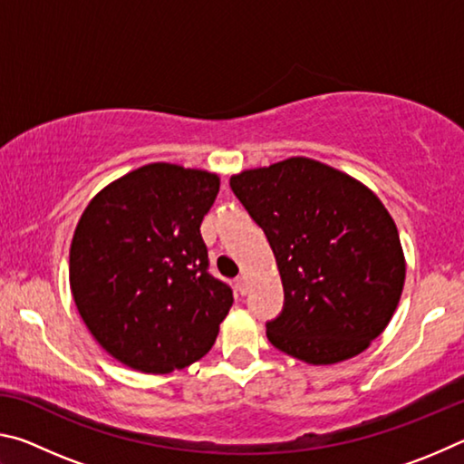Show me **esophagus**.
I'll return each instance as SVG.
<instances>
[{
    "mask_svg": "<svg viewBox=\"0 0 464 464\" xmlns=\"http://www.w3.org/2000/svg\"><path fill=\"white\" fill-rule=\"evenodd\" d=\"M235 288H237L239 295H247L249 293V280L246 276H239L235 280Z\"/></svg>",
    "mask_w": 464,
    "mask_h": 464,
    "instance_id": "esophagus-1",
    "label": "esophagus"
}]
</instances>
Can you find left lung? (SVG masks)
Segmentation results:
<instances>
[{
  "instance_id": "8db88e82",
  "label": "left lung",
  "mask_w": 464,
  "mask_h": 464,
  "mask_svg": "<svg viewBox=\"0 0 464 464\" xmlns=\"http://www.w3.org/2000/svg\"><path fill=\"white\" fill-rule=\"evenodd\" d=\"M231 188L268 237L285 286L270 343L315 366L362 354L405 285L397 225L379 196L309 157L246 169Z\"/></svg>"
}]
</instances>
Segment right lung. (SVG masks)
<instances>
[{"mask_svg": "<svg viewBox=\"0 0 464 464\" xmlns=\"http://www.w3.org/2000/svg\"><path fill=\"white\" fill-rule=\"evenodd\" d=\"M221 178L149 163L93 196L69 249V285L90 334L139 372L168 374L213 348L233 293L208 274L200 223Z\"/></svg>", "mask_w": 464, "mask_h": 464, "instance_id": "right-lung-1", "label": "right lung"}]
</instances>
